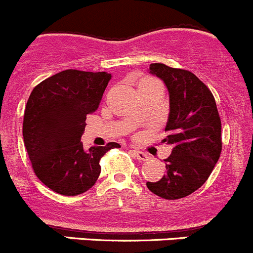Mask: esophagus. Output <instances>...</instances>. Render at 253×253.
<instances>
[{
    "mask_svg": "<svg viewBox=\"0 0 253 253\" xmlns=\"http://www.w3.org/2000/svg\"><path fill=\"white\" fill-rule=\"evenodd\" d=\"M130 152H131L132 156L136 157V159L140 160V161H147V160H149V156H147V155L142 151H137V150H130Z\"/></svg>",
    "mask_w": 253,
    "mask_h": 253,
    "instance_id": "obj_1",
    "label": "esophagus"
}]
</instances>
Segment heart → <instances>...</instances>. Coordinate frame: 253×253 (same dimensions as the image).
Segmentation results:
<instances>
[{
  "instance_id": "heart-1",
  "label": "heart",
  "mask_w": 253,
  "mask_h": 253,
  "mask_svg": "<svg viewBox=\"0 0 253 253\" xmlns=\"http://www.w3.org/2000/svg\"><path fill=\"white\" fill-rule=\"evenodd\" d=\"M150 80H152V79H147V77H146V79H142L141 81H150ZM141 81H140V82H141Z\"/></svg>"
}]
</instances>
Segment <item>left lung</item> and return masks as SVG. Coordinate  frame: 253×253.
Listing matches in <instances>:
<instances>
[{"mask_svg":"<svg viewBox=\"0 0 253 253\" xmlns=\"http://www.w3.org/2000/svg\"><path fill=\"white\" fill-rule=\"evenodd\" d=\"M150 72L166 84L169 114L164 142L173 146L164 160L166 172L157 182H146L164 199H179L201 188L221 154V121L211 89L188 70L165 64L150 65Z\"/></svg>","mask_w":253,"mask_h":253,"instance_id":"left-lung-1","label":"left lung"}]
</instances>
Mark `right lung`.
Here are the masks:
<instances>
[{
    "instance_id": "add662e5",
    "label": "right lung",
    "mask_w": 253,
    "mask_h": 253,
    "mask_svg": "<svg viewBox=\"0 0 253 253\" xmlns=\"http://www.w3.org/2000/svg\"><path fill=\"white\" fill-rule=\"evenodd\" d=\"M112 75L65 70L37 84L23 118L24 146L36 176L61 196L88 191L101 173L99 161L117 142L84 149L86 116L99 106Z\"/></svg>"
}]
</instances>
